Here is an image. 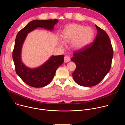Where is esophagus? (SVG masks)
<instances>
[{
  "label": "esophagus",
  "instance_id": "1",
  "mask_svg": "<svg viewBox=\"0 0 125 125\" xmlns=\"http://www.w3.org/2000/svg\"><path fill=\"white\" fill-rule=\"evenodd\" d=\"M64 62H68L70 61V58L69 57V56L66 55L64 57Z\"/></svg>",
  "mask_w": 125,
  "mask_h": 125
}]
</instances>
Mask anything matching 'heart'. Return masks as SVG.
Listing matches in <instances>:
<instances>
[{
  "label": "heart",
  "mask_w": 125,
  "mask_h": 125,
  "mask_svg": "<svg viewBox=\"0 0 125 125\" xmlns=\"http://www.w3.org/2000/svg\"><path fill=\"white\" fill-rule=\"evenodd\" d=\"M94 37L93 29L76 24L67 26L62 32V39L65 42L72 41L71 45L76 50H80L90 44ZM62 45V42L60 43Z\"/></svg>",
  "instance_id": "heart-1"
}]
</instances>
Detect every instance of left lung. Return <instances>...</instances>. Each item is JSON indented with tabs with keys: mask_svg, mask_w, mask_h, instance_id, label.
<instances>
[{
	"mask_svg": "<svg viewBox=\"0 0 125 125\" xmlns=\"http://www.w3.org/2000/svg\"><path fill=\"white\" fill-rule=\"evenodd\" d=\"M97 33L93 42L74 52L71 60L76 68L72 74L76 83L83 86L99 83L110 70L113 50L108 35L95 25Z\"/></svg>",
	"mask_w": 125,
	"mask_h": 125,
	"instance_id": "1",
	"label": "left lung"
}]
</instances>
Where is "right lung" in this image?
<instances>
[{
  "label": "right lung",
  "instance_id": "1",
  "mask_svg": "<svg viewBox=\"0 0 125 125\" xmlns=\"http://www.w3.org/2000/svg\"><path fill=\"white\" fill-rule=\"evenodd\" d=\"M58 22L57 19L34 20L20 31L16 35L12 53L17 74L28 85L34 87H42L48 84L53 79L57 69L64 62V55L52 56L41 66L31 69L26 67L21 60V50L27 34L37 28L53 30Z\"/></svg>",
  "mask_w": 125,
  "mask_h": 125
}]
</instances>
